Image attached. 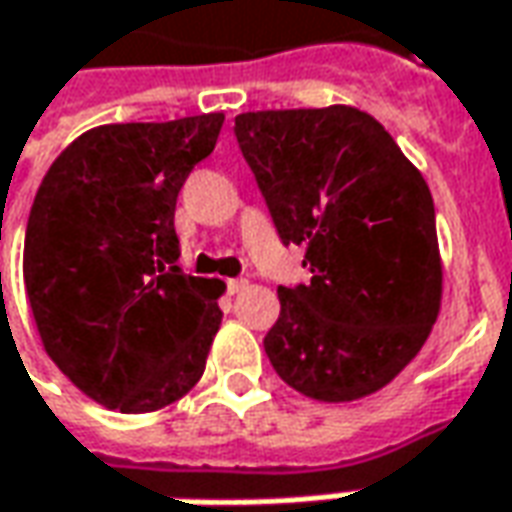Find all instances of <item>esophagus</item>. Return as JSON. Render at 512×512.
Returning <instances> with one entry per match:
<instances>
[{
	"mask_svg": "<svg viewBox=\"0 0 512 512\" xmlns=\"http://www.w3.org/2000/svg\"><path fill=\"white\" fill-rule=\"evenodd\" d=\"M245 284H248L245 279H228V281H225V287H228V293H231V296L242 293V290H245Z\"/></svg>",
	"mask_w": 512,
	"mask_h": 512,
	"instance_id": "1",
	"label": "esophagus"
}]
</instances>
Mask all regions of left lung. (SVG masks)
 Segmentation results:
<instances>
[{"mask_svg": "<svg viewBox=\"0 0 512 512\" xmlns=\"http://www.w3.org/2000/svg\"><path fill=\"white\" fill-rule=\"evenodd\" d=\"M284 245H301L307 284L279 287L264 335L276 375L324 403L383 389L437 321L442 264L434 200L394 137L355 106L236 115Z\"/></svg>", "mask_w": 512, "mask_h": 512, "instance_id": "8db88e82", "label": "left lung"}]
</instances>
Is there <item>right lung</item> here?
<instances>
[{
  "instance_id": "1",
  "label": "right lung",
  "mask_w": 512,
  "mask_h": 512,
  "mask_svg": "<svg viewBox=\"0 0 512 512\" xmlns=\"http://www.w3.org/2000/svg\"><path fill=\"white\" fill-rule=\"evenodd\" d=\"M222 120L98 126L41 180L24 233L27 301L47 355L101 406L157 411L205 372L222 281L180 270L174 208Z\"/></svg>"
}]
</instances>
